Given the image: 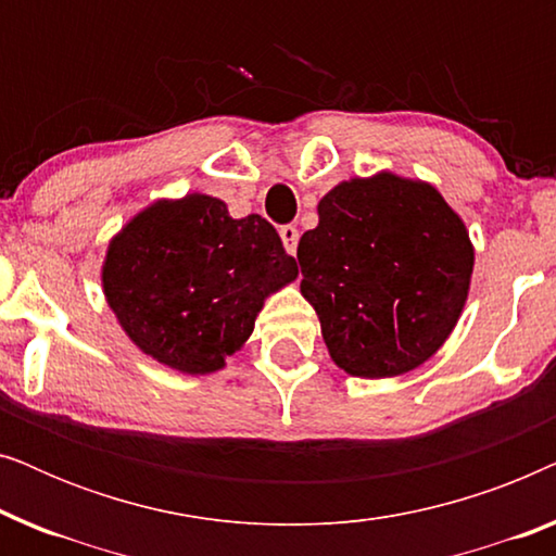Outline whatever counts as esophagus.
<instances>
[{
    "mask_svg": "<svg viewBox=\"0 0 556 556\" xmlns=\"http://www.w3.org/2000/svg\"><path fill=\"white\" fill-rule=\"evenodd\" d=\"M280 240H283V248L288 253L295 255V248H299V230H295V225H280Z\"/></svg>",
    "mask_w": 556,
    "mask_h": 556,
    "instance_id": "esophagus-1",
    "label": "esophagus"
}]
</instances>
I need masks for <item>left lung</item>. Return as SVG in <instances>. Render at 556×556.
<instances>
[{"label": "left lung", "mask_w": 556, "mask_h": 556, "mask_svg": "<svg viewBox=\"0 0 556 556\" xmlns=\"http://www.w3.org/2000/svg\"><path fill=\"white\" fill-rule=\"evenodd\" d=\"M299 265L331 359L379 379L420 367L451 337L473 245L435 187L382 172L341 181L318 202Z\"/></svg>", "instance_id": "1"}]
</instances>
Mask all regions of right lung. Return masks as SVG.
<instances>
[{"mask_svg": "<svg viewBox=\"0 0 556 556\" xmlns=\"http://www.w3.org/2000/svg\"><path fill=\"white\" fill-rule=\"evenodd\" d=\"M299 276L276 227L217 197L139 212L111 240L103 291L128 339L185 375H210L253 333L265 295Z\"/></svg>", "mask_w": 556, "mask_h": 556, "instance_id": "obj_1", "label": "right lung"}]
</instances>
